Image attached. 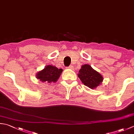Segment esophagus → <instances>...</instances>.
<instances>
[{"instance_id": "1", "label": "esophagus", "mask_w": 134, "mask_h": 134, "mask_svg": "<svg viewBox=\"0 0 134 134\" xmlns=\"http://www.w3.org/2000/svg\"><path fill=\"white\" fill-rule=\"evenodd\" d=\"M67 69H73V66H72V65H70V66H69L67 67Z\"/></svg>"}]
</instances>
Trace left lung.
<instances>
[{
	"mask_svg": "<svg viewBox=\"0 0 134 134\" xmlns=\"http://www.w3.org/2000/svg\"><path fill=\"white\" fill-rule=\"evenodd\" d=\"M78 76L83 84L92 90L96 89L101 85L103 80V78L100 73L89 64H84L81 66Z\"/></svg>",
	"mask_w": 134,
	"mask_h": 134,
	"instance_id": "obj_1",
	"label": "left lung"
}]
</instances>
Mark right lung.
Returning a JSON list of instances; mask_svg holds the SVG:
<instances>
[{"instance_id":"right-lung-1","label":"right lung","mask_w":134,"mask_h":134,"mask_svg":"<svg viewBox=\"0 0 134 134\" xmlns=\"http://www.w3.org/2000/svg\"><path fill=\"white\" fill-rule=\"evenodd\" d=\"M63 69H58L54 65H47L43 70L39 71L36 74V77L42 82H56L60 77Z\"/></svg>"}]
</instances>
